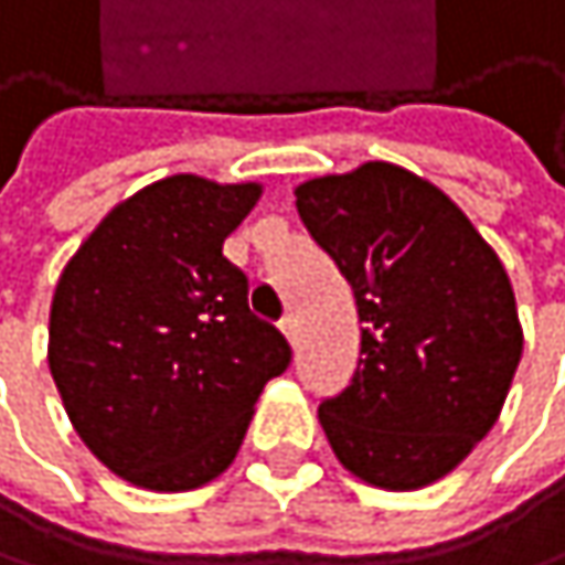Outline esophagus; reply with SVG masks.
<instances>
[{
	"mask_svg": "<svg viewBox=\"0 0 565 565\" xmlns=\"http://www.w3.org/2000/svg\"><path fill=\"white\" fill-rule=\"evenodd\" d=\"M298 328H301V324H298L295 315H285V318H280V331H285V338H288L291 344L298 341Z\"/></svg>",
	"mask_w": 565,
	"mask_h": 565,
	"instance_id": "esophagus-1",
	"label": "esophagus"
}]
</instances>
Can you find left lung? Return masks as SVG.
Wrapping results in <instances>:
<instances>
[{
	"label": "left lung",
	"mask_w": 565,
	"mask_h": 565,
	"mask_svg": "<svg viewBox=\"0 0 565 565\" xmlns=\"http://www.w3.org/2000/svg\"><path fill=\"white\" fill-rule=\"evenodd\" d=\"M298 214L358 301L351 387L318 407L338 460L371 487L447 477L497 424L523 328L497 250L430 181L391 161L298 184Z\"/></svg>",
	"instance_id": "left-lung-1"
}]
</instances>
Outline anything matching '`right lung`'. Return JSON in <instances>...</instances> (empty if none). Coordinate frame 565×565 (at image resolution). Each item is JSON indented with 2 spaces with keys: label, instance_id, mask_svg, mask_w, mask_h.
Here are the masks:
<instances>
[{
  "label": "right lung",
  "instance_id": "right-lung-1",
  "mask_svg": "<svg viewBox=\"0 0 565 565\" xmlns=\"http://www.w3.org/2000/svg\"><path fill=\"white\" fill-rule=\"evenodd\" d=\"M260 184L161 178L65 264L49 315V371L82 444L121 480L178 493L231 467L264 384L291 348L247 308L224 237Z\"/></svg>",
  "mask_w": 565,
  "mask_h": 565
}]
</instances>
